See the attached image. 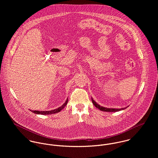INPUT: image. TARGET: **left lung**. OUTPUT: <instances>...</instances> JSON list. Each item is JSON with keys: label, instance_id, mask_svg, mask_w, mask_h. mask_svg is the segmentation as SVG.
Instances as JSON below:
<instances>
[{"label": "left lung", "instance_id": "1", "mask_svg": "<svg viewBox=\"0 0 158 158\" xmlns=\"http://www.w3.org/2000/svg\"><path fill=\"white\" fill-rule=\"evenodd\" d=\"M92 103L94 104V105L98 109H99L100 110L102 111H105V112H117V111H121V110H123L127 108H121V109H114V108H105V107H103V106H101L100 105H99L98 104H97L94 100L93 98H92Z\"/></svg>", "mask_w": 158, "mask_h": 158}]
</instances>
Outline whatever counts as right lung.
Masks as SVG:
<instances>
[{
  "label": "right lung",
  "mask_w": 158,
  "mask_h": 158,
  "mask_svg": "<svg viewBox=\"0 0 158 158\" xmlns=\"http://www.w3.org/2000/svg\"><path fill=\"white\" fill-rule=\"evenodd\" d=\"M68 102V98L66 100V102L60 107H59L57 109H55V110H51V111H30L31 112H33L35 114H42V115H48V114H55V113H59L67 105Z\"/></svg>",
  "instance_id": "1"
}]
</instances>
